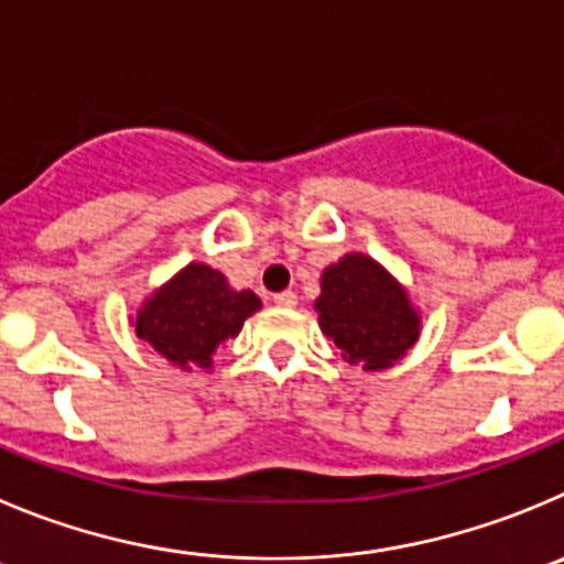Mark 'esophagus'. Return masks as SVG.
<instances>
[{
  "instance_id": "34e87169",
  "label": "esophagus",
  "mask_w": 564,
  "mask_h": 564,
  "mask_svg": "<svg viewBox=\"0 0 564 564\" xmlns=\"http://www.w3.org/2000/svg\"><path fill=\"white\" fill-rule=\"evenodd\" d=\"M272 300H275V303L281 308H294V306H297V294H294V292H278Z\"/></svg>"
}]
</instances>
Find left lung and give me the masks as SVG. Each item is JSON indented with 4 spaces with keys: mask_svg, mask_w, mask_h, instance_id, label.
<instances>
[{
    "mask_svg": "<svg viewBox=\"0 0 564 564\" xmlns=\"http://www.w3.org/2000/svg\"><path fill=\"white\" fill-rule=\"evenodd\" d=\"M314 312L341 359L367 372L401 361L423 330L406 286L365 252H345L325 267Z\"/></svg>",
    "mask_w": 564,
    "mask_h": 564,
    "instance_id": "1",
    "label": "left lung"
}]
</instances>
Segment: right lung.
<instances>
[{"label":"right lung","mask_w":564,"mask_h":564,"mask_svg":"<svg viewBox=\"0 0 564 564\" xmlns=\"http://www.w3.org/2000/svg\"><path fill=\"white\" fill-rule=\"evenodd\" d=\"M258 308L256 292L234 289L219 270L192 261L147 294L130 325L177 370H210L219 345L236 339Z\"/></svg>","instance_id":"obj_1"}]
</instances>
